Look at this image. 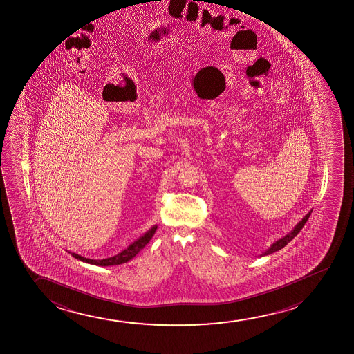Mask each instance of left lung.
Masks as SVG:
<instances>
[{"label": "left lung", "mask_w": 354, "mask_h": 354, "mask_svg": "<svg viewBox=\"0 0 354 354\" xmlns=\"http://www.w3.org/2000/svg\"><path fill=\"white\" fill-rule=\"evenodd\" d=\"M310 213H312V210H310V213L306 215L305 218L301 220L300 223L296 225L295 227L291 230V232L288 233L286 236H284V237L281 238V239H278L277 242L273 243L271 247L268 248L266 252H262L260 257H266V255L273 254V252H278V250H281V248L286 247L288 243L290 242V241H292V238L295 237V236H297V233L300 232L301 228L305 226L306 221H307V220H308V218H310Z\"/></svg>", "instance_id": "8db88e82"}]
</instances>
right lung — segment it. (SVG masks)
<instances>
[{
	"mask_svg": "<svg viewBox=\"0 0 354 354\" xmlns=\"http://www.w3.org/2000/svg\"><path fill=\"white\" fill-rule=\"evenodd\" d=\"M156 230H157V225H153L152 227L144 233L141 237L138 238L136 241L131 243L129 247L118 252L115 257H107V259H102V260H92V259H87V257H81L75 252H68L71 254L75 259H77L80 261L86 262V263H91V265H95V266H115V265H122L124 262H128L131 260L133 257H136L138 252H140L141 249H144L146 244L150 242L151 238L153 237Z\"/></svg>",
	"mask_w": 354,
	"mask_h": 354,
	"instance_id": "obj_1",
	"label": "right lung"
}]
</instances>
